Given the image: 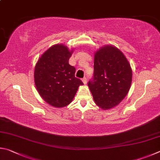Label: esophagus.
<instances>
[{
  "mask_svg": "<svg viewBox=\"0 0 160 160\" xmlns=\"http://www.w3.org/2000/svg\"><path fill=\"white\" fill-rule=\"evenodd\" d=\"M82 82H83V83H84V84H86V83H87V78H86V77H83L82 78Z\"/></svg>",
  "mask_w": 160,
  "mask_h": 160,
  "instance_id": "obj_1",
  "label": "esophagus"
}]
</instances>
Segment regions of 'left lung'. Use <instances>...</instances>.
Returning <instances> with one entry per match:
<instances>
[{
  "label": "left lung",
  "instance_id": "obj_1",
  "mask_svg": "<svg viewBox=\"0 0 160 160\" xmlns=\"http://www.w3.org/2000/svg\"><path fill=\"white\" fill-rule=\"evenodd\" d=\"M132 71L124 55L113 46H105L95 54L93 77L88 83L96 105L103 110L114 108L129 91Z\"/></svg>",
  "mask_w": 160,
  "mask_h": 160
}]
</instances>
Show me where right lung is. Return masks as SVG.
I'll return each instance as SVG.
<instances>
[{"instance_id": "add662e5", "label": "right lung", "mask_w": 160, "mask_h": 160, "mask_svg": "<svg viewBox=\"0 0 160 160\" xmlns=\"http://www.w3.org/2000/svg\"><path fill=\"white\" fill-rule=\"evenodd\" d=\"M72 52L64 45H55L36 64L34 80L38 92L45 101L55 108L69 105L78 86L83 84L75 77V67L69 64Z\"/></svg>"}]
</instances>
